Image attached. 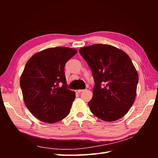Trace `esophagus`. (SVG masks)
<instances>
[{"label": "esophagus", "instance_id": "esophagus-1", "mask_svg": "<svg viewBox=\"0 0 158 158\" xmlns=\"http://www.w3.org/2000/svg\"><path fill=\"white\" fill-rule=\"evenodd\" d=\"M81 92H83V89H77V90H75L76 93H81Z\"/></svg>", "mask_w": 158, "mask_h": 158}]
</instances>
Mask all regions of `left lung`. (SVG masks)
Wrapping results in <instances>:
<instances>
[{"label":"left lung","mask_w":158,"mask_h":158,"mask_svg":"<svg viewBox=\"0 0 158 158\" xmlns=\"http://www.w3.org/2000/svg\"><path fill=\"white\" fill-rule=\"evenodd\" d=\"M91 69L95 85L88 102L99 119L114 122L122 118L136 98L139 75L130 57L112 45L95 44L79 49Z\"/></svg>","instance_id":"1"}]
</instances>
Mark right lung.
<instances>
[{
    "label": "right lung",
    "instance_id": "1",
    "mask_svg": "<svg viewBox=\"0 0 158 158\" xmlns=\"http://www.w3.org/2000/svg\"><path fill=\"white\" fill-rule=\"evenodd\" d=\"M77 53L64 47L48 48L32 56L20 77L26 107L36 118L53 123L69 115L75 93L67 88L66 63Z\"/></svg>",
    "mask_w": 158,
    "mask_h": 158
}]
</instances>
